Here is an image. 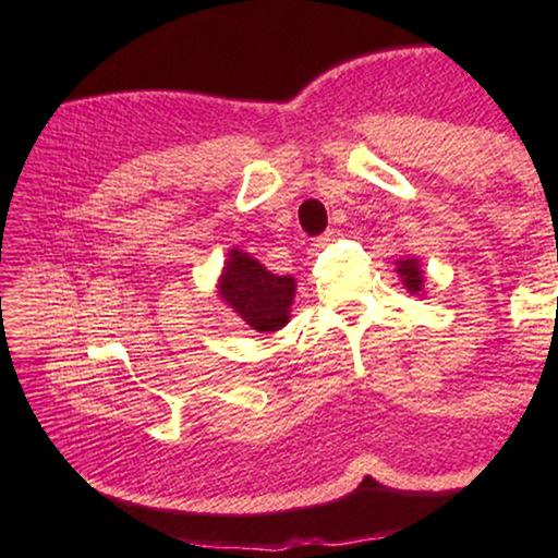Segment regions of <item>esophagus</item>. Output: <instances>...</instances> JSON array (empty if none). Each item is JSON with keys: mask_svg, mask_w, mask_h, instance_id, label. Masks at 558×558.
Here are the masks:
<instances>
[{"mask_svg": "<svg viewBox=\"0 0 558 558\" xmlns=\"http://www.w3.org/2000/svg\"><path fill=\"white\" fill-rule=\"evenodd\" d=\"M332 239H335V231H325L323 235H317L313 245H315V248H325V245L332 241Z\"/></svg>", "mask_w": 558, "mask_h": 558, "instance_id": "1", "label": "esophagus"}]
</instances>
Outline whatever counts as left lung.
Segmentation results:
<instances>
[{"label":"left lung","mask_w":558,"mask_h":558,"mask_svg":"<svg viewBox=\"0 0 558 558\" xmlns=\"http://www.w3.org/2000/svg\"><path fill=\"white\" fill-rule=\"evenodd\" d=\"M399 276L403 278V286L409 288L413 295L423 290V276H421V268H418V263H415V258L399 263Z\"/></svg>","instance_id":"1"}]
</instances>
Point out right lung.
Instances as JSON below:
<instances>
[{"mask_svg":"<svg viewBox=\"0 0 558 558\" xmlns=\"http://www.w3.org/2000/svg\"><path fill=\"white\" fill-rule=\"evenodd\" d=\"M295 280L272 276L248 253L231 251L221 278V298L256 332H276L288 323Z\"/></svg>","mask_w":558,"mask_h":558,"instance_id":"add662e5","label":"right lung"}]
</instances>
